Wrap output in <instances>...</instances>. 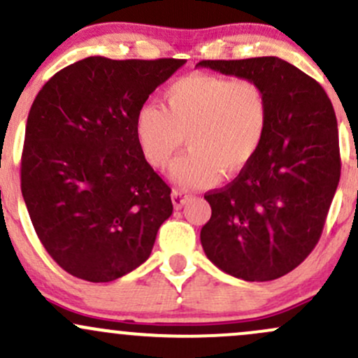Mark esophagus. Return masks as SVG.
Listing matches in <instances>:
<instances>
[{
  "label": "esophagus",
  "instance_id": "esophagus-1",
  "mask_svg": "<svg viewBox=\"0 0 358 358\" xmlns=\"http://www.w3.org/2000/svg\"><path fill=\"white\" fill-rule=\"evenodd\" d=\"M188 199H190V194H188L187 190H178V188H176V190L171 192V200L175 209H182Z\"/></svg>",
  "mask_w": 358,
  "mask_h": 358
}]
</instances>
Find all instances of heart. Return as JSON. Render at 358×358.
I'll return each mask as SVG.
<instances>
[{
	"mask_svg": "<svg viewBox=\"0 0 358 358\" xmlns=\"http://www.w3.org/2000/svg\"><path fill=\"white\" fill-rule=\"evenodd\" d=\"M272 120L265 88L253 80L194 73L164 90V107L137 110L134 134L144 159L163 170L185 143L171 178L180 185L206 187L224 173L234 176L260 155Z\"/></svg>",
	"mask_w": 358,
	"mask_h": 358,
	"instance_id": "obj_1",
	"label": "heart"
}]
</instances>
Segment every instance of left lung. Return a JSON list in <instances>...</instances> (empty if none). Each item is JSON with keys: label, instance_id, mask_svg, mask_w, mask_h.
Listing matches in <instances>:
<instances>
[{"label": "left lung", "instance_id": "8db88e82", "mask_svg": "<svg viewBox=\"0 0 358 358\" xmlns=\"http://www.w3.org/2000/svg\"><path fill=\"white\" fill-rule=\"evenodd\" d=\"M226 76L258 81L272 120L260 155L221 190L200 231L207 258L248 282L275 280L308 258L340 182L335 110L323 86L273 56L200 61Z\"/></svg>", "mask_w": 358, "mask_h": 358}]
</instances>
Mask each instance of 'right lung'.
I'll use <instances>...</instances> for the list:
<instances>
[{
    "mask_svg": "<svg viewBox=\"0 0 358 358\" xmlns=\"http://www.w3.org/2000/svg\"><path fill=\"white\" fill-rule=\"evenodd\" d=\"M185 59L92 56L35 96L22 152V195L34 229L66 272L112 282L143 265L173 212L171 188L144 159L137 110Z\"/></svg>",
    "mask_w": 358,
    "mask_h": 358,
    "instance_id": "obj_1",
    "label": "right lung"
}]
</instances>
